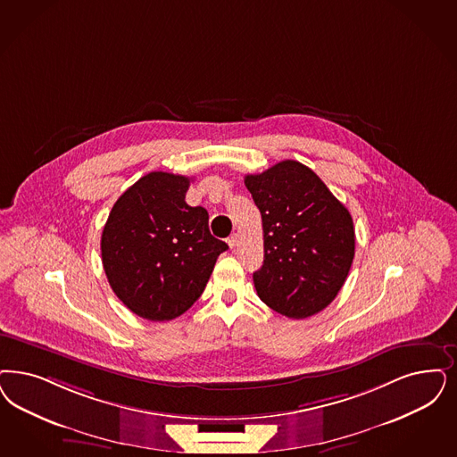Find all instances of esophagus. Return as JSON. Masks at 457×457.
<instances>
[{
  "instance_id": "1",
  "label": "esophagus",
  "mask_w": 457,
  "mask_h": 457,
  "mask_svg": "<svg viewBox=\"0 0 457 457\" xmlns=\"http://www.w3.org/2000/svg\"><path fill=\"white\" fill-rule=\"evenodd\" d=\"M237 241H239V237H237V233L228 237V245H229V248H231V250H233V248H237Z\"/></svg>"
}]
</instances>
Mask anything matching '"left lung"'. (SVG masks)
Masks as SVG:
<instances>
[{
	"label": "left lung",
	"instance_id": "obj_1",
	"mask_svg": "<svg viewBox=\"0 0 457 457\" xmlns=\"http://www.w3.org/2000/svg\"><path fill=\"white\" fill-rule=\"evenodd\" d=\"M263 224L258 297L275 312L305 319L326 309L354 258L353 218L309 167L284 160L245 177Z\"/></svg>",
	"mask_w": 457,
	"mask_h": 457
}]
</instances>
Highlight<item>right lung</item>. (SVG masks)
<instances>
[{
	"label": "right lung",
	"mask_w": 457,
	"mask_h": 457,
	"mask_svg": "<svg viewBox=\"0 0 457 457\" xmlns=\"http://www.w3.org/2000/svg\"><path fill=\"white\" fill-rule=\"evenodd\" d=\"M190 179L150 172L120 195L101 237L116 297L146 320H172L204 292L228 245L211 235L204 207L186 203Z\"/></svg>",
	"instance_id": "right-lung-1"
}]
</instances>
